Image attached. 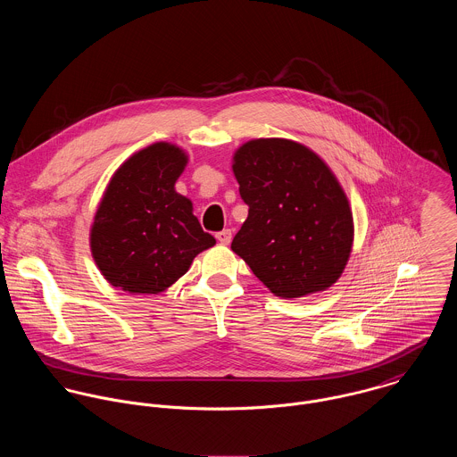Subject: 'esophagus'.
I'll list each match as a JSON object with an SVG mask.
<instances>
[{
    "instance_id": "obj_1",
    "label": "esophagus",
    "mask_w": 457,
    "mask_h": 457,
    "mask_svg": "<svg viewBox=\"0 0 457 457\" xmlns=\"http://www.w3.org/2000/svg\"><path fill=\"white\" fill-rule=\"evenodd\" d=\"M216 239H218V243H221V245H230V241H232V230L227 228V230L218 232V234H216Z\"/></svg>"
}]
</instances>
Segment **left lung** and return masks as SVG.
Here are the masks:
<instances>
[{
	"mask_svg": "<svg viewBox=\"0 0 457 457\" xmlns=\"http://www.w3.org/2000/svg\"><path fill=\"white\" fill-rule=\"evenodd\" d=\"M248 218L232 250L278 297L326 290L341 276L353 241L345 192L326 163L287 138H257L234 154Z\"/></svg>",
	"mask_w": 457,
	"mask_h": 457,
	"instance_id": "1",
	"label": "left lung"
}]
</instances>
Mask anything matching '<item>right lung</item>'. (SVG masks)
Listing matches in <instances>:
<instances>
[{
  "instance_id": "obj_1",
  "label": "right lung",
  "mask_w": 457,
  "mask_h": 457,
  "mask_svg": "<svg viewBox=\"0 0 457 457\" xmlns=\"http://www.w3.org/2000/svg\"><path fill=\"white\" fill-rule=\"evenodd\" d=\"M187 154L156 142L129 158L112 176L91 227V252L112 287L158 294L178 281L196 255L216 245L192 202L174 185Z\"/></svg>"
}]
</instances>
